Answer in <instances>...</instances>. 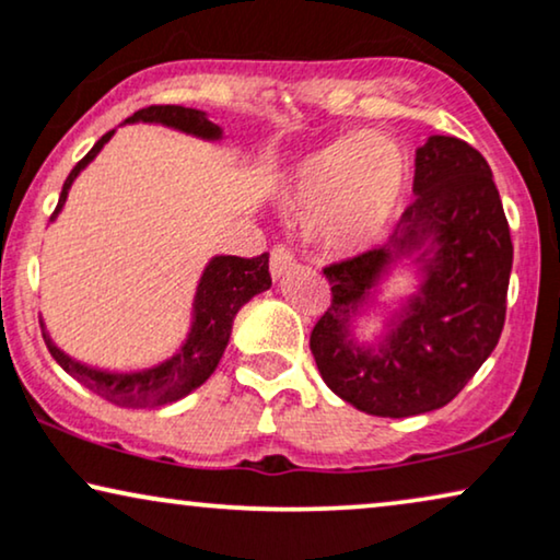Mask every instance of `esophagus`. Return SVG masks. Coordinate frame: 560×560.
<instances>
[{
  "label": "esophagus",
  "instance_id": "esophagus-1",
  "mask_svg": "<svg viewBox=\"0 0 560 560\" xmlns=\"http://www.w3.org/2000/svg\"><path fill=\"white\" fill-rule=\"evenodd\" d=\"M294 256L287 245H273L271 250V276L273 279H284V276L292 271Z\"/></svg>",
  "mask_w": 560,
  "mask_h": 560
}]
</instances>
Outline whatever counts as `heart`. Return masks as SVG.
<instances>
[{
    "label": "heart",
    "instance_id": "obj_1",
    "mask_svg": "<svg viewBox=\"0 0 560 560\" xmlns=\"http://www.w3.org/2000/svg\"><path fill=\"white\" fill-rule=\"evenodd\" d=\"M405 189V159L382 136H358L307 155L289 171L281 199L312 214L310 235L332 256L374 245Z\"/></svg>",
    "mask_w": 560,
    "mask_h": 560
}]
</instances>
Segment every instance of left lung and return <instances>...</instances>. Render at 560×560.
I'll use <instances>...</instances> for the list:
<instances>
[{"label": "left lung", "mask_w": 560, "mask_h": 560, "mask_svg": "<svg viewBox=\"0 0 560 560\" xmlns=\"http://www.w3.org/2000/svg\"><path fill=\"white\" fill-rule=\"evenodd\" d=\"M415 199L378 248L323 268L332 302L310 335L323 382L376 417L441 409L497 348L506 315L512 237L483 155L432 136L415 155ZM416 253L423 284L376 347L352 335L388 268Z\"/></svg>", "instance_id": "8db88e82"}]
</instances>
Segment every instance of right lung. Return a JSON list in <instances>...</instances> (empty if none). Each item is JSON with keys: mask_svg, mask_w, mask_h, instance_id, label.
Instances as JSON below:
<instances>
[{"mask_svg": "<svg viewBox=\"0 0 560 560\" xmlns=\"http://www.w3.org/2000/svg\"><path fill=\"white\" fill-rule=\"evenodd\" d=\"M125 122H161L166 128L189 132V136L205 138V140H220L222 130L220 125H214L207 119L205 112L178 107V104H153V107L138 109L136 115L125 119ZM115 136V130L104 132L96 140L92 151L81 159L77 166L71 168L69 178L63 182L61 197H58L56 214L63 210L69 189L81 171L94 161V155L102 151L104 143ZM271 287V273H268V253L256 258H237V256H214L207 264L202 279H199L197 294H194V315L191 327L186 335L184 346L176 350L174 355L159 363V366L140 369V371H102L92 369L86 363L73 361L71 355H66L61 348L50 340L43 327V340L50 350V355L56 358V363L66 374L77 378L79 384H84L89 392L100 394L102 399L112 401L117 407H161L171 405V401L186 397V394L202 386L207 378L214 374L222 353H225L230 332H233V319L237 310L245 302H250L253 296L266 292Z\"/></svg>", "mask_w": 560, "mask_h": 560, "instance_id": "1", "label": "right lung"}]
</instances>
